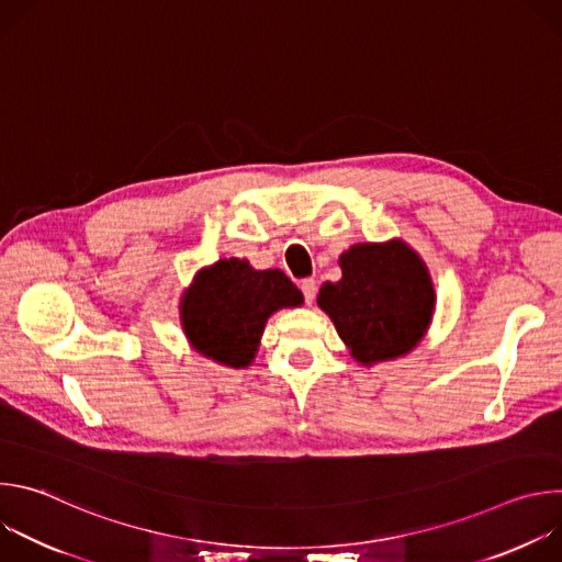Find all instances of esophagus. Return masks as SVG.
<instances>
[{"mask_svg":"<svg viewBox=\"0 0 562 562\" xmlns=\"http://www.w3.org/2000/svg\"><path fill=\"white\" fill-rule=\"evenodd\" d=\"M300 291H302V295H304V302L311 304V302L315 300V291H317L315 280H313V278H304V280L300 282Z\"/></svg>","mask_w":562,"mask_h":562,"instance_id":"34e87169","label":"esophagus"}]
</instances>
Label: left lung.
<instances>
[{
    "label": "left lung",
    "mask_w": 562,
    "mask_h": 562,
    "mask_svg": "<svg viewBox=\"0 0 562 562\" xmlns=\"http://www.w3.org/2000/svg\"><path fill=\"white\" fill-rule=\"evenodd\" d=\"M342 280L319 289L323 306L362 362L391 360L412 351L434 313V286L425 262L400 239L356 245L340 258Z\"/></svg>",
    "instance_id": "8db88e82"
}]
</instances>
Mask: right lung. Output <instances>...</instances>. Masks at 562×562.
I'll return each mask as SVG.
<instances>
[{
    "mask_svg": "<svg viewBox=\"0 0 562 562\" xmlns=\"http://www.w3.org/2000/svg\"><path fill=\"white\" fill-rule=\"evenodd\" d=\"M302 304L282 271H256L247 260H220L198 273L182 300V325L191 345L226 367H249L267 317Z\"/></svg>",
    "mask_w": 562,
    "mask_h": 562,
    "instance_id": "obj_1",
    "label": "right lung"
}]
</instances>
